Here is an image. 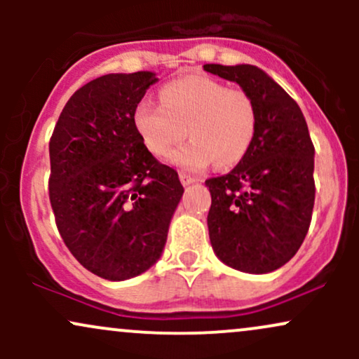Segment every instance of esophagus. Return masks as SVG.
I'll return each instance as SVG.
<instances>
[{"label":"esophagus","instance_id":"esophagus-1","mask_svg":"<svg viewBox=\"0 0 359 359\" xmlns=\"http://www.w3.org/2000/svg\"><path fill=\"white\" fill-rule=\"evenodd\" d=\"M179 177H180V182H182L184 185H191L194 182H197V177H194L191 174H187V172H179Z\"/></svg>","mask_w":359,"mask_h":359}]
</instances>
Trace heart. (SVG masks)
<instances>
[{"label": "heart", "mask_w": 359, "mask_h": 359, "mask_svg": "<svg viewBox=\"0 0 359 359\" xmlns=\"http://www.w3.org/2000/svg\"><path fill=\"white\" fill-rule=\"evenodd\" d=\"M160 102L140 101L133 123L147 150L165 156L187 135L191 142L172 151L170 162L189 170L238 163L257 131L258 113L245 90L228 89L205 76L170 81L160 89Z\"/></svg>", "instance_id": "1"}]
</instances>
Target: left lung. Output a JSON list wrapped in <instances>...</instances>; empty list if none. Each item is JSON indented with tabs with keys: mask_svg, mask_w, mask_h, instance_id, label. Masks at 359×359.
Instances as JSON below:
<instances>
[{
	"mask_svg": "<svg viewBox=\"0 0 359 359\" xmlns=\"http://www.w3.org/2000/svg\"><path fill=\"white\" fill-rule=\"evenodd\" d=\"M240 84L258 113L250 150L229 174L205 180L211 192L209 240L222 263L270 273L297 253L314 209V145L299 104L250 64H205Z\"/></svg>",
	"mask_w": 359,
	"mask_h": 359,
	"instance_id": "left-lung-1",
	"label": "left lung"
}]
</instances>
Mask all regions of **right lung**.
<instances>
[{
  "label": "right lung",
  "instance_id": "add662e5",
  "mask_svg": "<svg viewBox=\"0 0 359 359\" xmlns=\"http://www.w3.org/2000/svg\"><path fill=\"white\" fill-rule=\"evenodd\" d=\"M154 72L108 74L72 94L50 138L48 196L65 246L97 277L155 265L184 187L143 145L135 108Z\"/></svg>",
  "mask_w": 359,
  "mask_h": 359
}]
</instances>
